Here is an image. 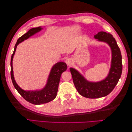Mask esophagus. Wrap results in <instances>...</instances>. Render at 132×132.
I'll return each mask as SVG.
<instances>
[{
    "mask_svg": "<svg viewBox=\"0 0 132 132\" xmlns=\"http://www.w3.org/2000/svg\"><path fill=\"white\" fill-rule=\"evenodd\" d=\"M72 63V61L71 58H68L66 60V63L68 66H71Z\"/></svg>",
    "mask_w": 132,
    "mask_h": 132,
    "instance_id": "obj_1",
    "label": "esophagus"
}]
</instances>
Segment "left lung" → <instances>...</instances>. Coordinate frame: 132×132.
I'll list each match as a JSON object with an SVG mask.
<instances>
[{
    "label": "left lung",
    "mask_w": 132,
    "mask_h": 132,
    "mask_svg": "<svg viewBox=\"0 0 132 132\" xmlns=\"http://www.w3.org/2000/svg\"><path fill=\"white\" fill-rule=\"evenodd\" d=\"M94 37L97 41L107 44L111 48V68L107 76L99 82H91L75 69L70 68L78 92L82 96L90 99L104 97L110 94L118 83L122 70L121 52L113 36L105 32H99Z\"/></svg>",
    "instance_id": "1"
}]
</instances>
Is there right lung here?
Here are the masks:
<instances>
[{"label": "right lung", "mask_w": 132, "mask_h": 132, "mask_svg": "<svg viewBox=\"0 0 132 132\" xmlns=\"http://www.w3.org/2000/svg\"><path fill=\"white\" fill-rule=\"evenodd\" d=\"M42 29H43V28L41 27L33 28L29 29L28 32L20 37L17 41L11 60V76L14 87L25 100L35 105H40L48 103L55 99L57 96L61 74L63 72L66 71L68 68L66 63L63 62H59L56 63L51 69L45 86L41 89L24 90L20 87L17 84L14 78L12 66L13 58L15 55L17 46L24 40H27L30 37L35 35L36 33L41 31Z\"/></svg>", "instance_id": "1"}]
</instances>
